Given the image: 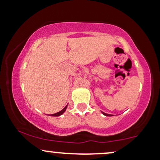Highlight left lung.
<instances>
[{
  "label": "left lung",
  "mask_w": 160,
  "mask_h": 160,
  "mask_svg": "<svg viewBox=\"0 0 160 160\" xmlns=\"http://www.w3.org/2000/svg\"><path fill=\"white\" fill-rule=\"evenodd\" d=\"M101 113H102L103 115H104L105 116H109V117H110V116H113L112 115H110V114H107V113L103 112H101Z\"/></svg>",
  "instance_id": "obj_1"
}]
</instances>
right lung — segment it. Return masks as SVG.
I'll return each instance as SVG.
<instances>
[{
  "instance_id": "right-lung-1",
  "label": "right lung",
  "mask_w": 160,
  "mask_h": 160,
  "mask_svg": "<svg viewBox=\"0 0 160 160\" xmlns=\"http://www.w3.org/2000/svg\"><path fill=\"white\" fill-rule=\"evenodd\" d=\"M68 108V105H66V107L64 108L63 109H62L61 111H59V112H57V113H54V114H51V115H50L49 116H53V117H58V116H60L62 115V114H63L66 111V109Z\"/></svg>"
}]
</instances>
